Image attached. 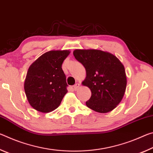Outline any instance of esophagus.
Listing matches in <instances>:
<instances>
[{
    "mask_svg": "<svg viewBox=\"0 0 153 153\" xmlns=\"http://www.w3.org/2000/svg\"><path fill=\"white\" fill-rule=\"evenodd\" d=\"M79 87V84H75L74 86H73L74 90H75V91H76V90H77V89H78Z\"/></svg>",
    "mask_w": 153,
    "mask_h": 153,
    "instance_id": "34e87169",
    "label": "esophagus"
}]
</instances>
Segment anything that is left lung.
Instances as JSON below:
<instances>
[{"label":"left lung","mask_w":153,"mask_h":153,"mask_svg":"<svg viewBox=\"0 0 153 153\" xmlns=\"http://www.w3.org/2000/svg\"><path fill=\"white\" fill-rule=\"evenodd\" d=\"M74 55L86 71L82 82L92 95L86 102L88 108L105 113L113 110L122 100L127 79L125 68L112 54L100 50H75Z\"/></svg>","instance_id":"left-lung-1"}]
</instances>
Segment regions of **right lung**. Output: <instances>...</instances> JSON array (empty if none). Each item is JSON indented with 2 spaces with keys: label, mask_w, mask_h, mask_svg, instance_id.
<instances>
[{
  "label": "right lung",
  "mask_w": 153,
  "mask_h": 153,
  "mask_svg": "<svg viewBox=\"0 0 153 153\" xmlns=\"http://www.w3.org/2000/svg\"><path fill=\"white\" fill-rule=\"evenodd\" d=\"M69 51H51L45 53L28 69L24 90L30 105L40 112L56 109L67 92L66 76L62 63Z\"/></svg>",
  "instance_id": "obj_1"
}]
</instances>
